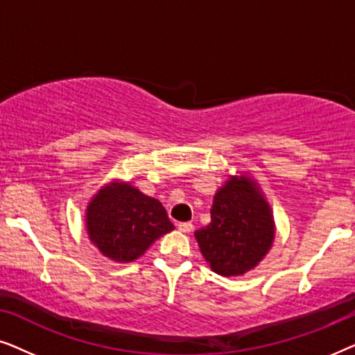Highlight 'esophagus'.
<instances>
[{
  "label": "esophagus",
  "mask_w": 355,
  "mask_h": 355,
  "mask_svg": "<svg viewBox=\"0 0 355 355\" xmlns=\"http://www.w3.org/2000/svg\"><path fill=\"white\" fill-rule=\"evenodd\" d=\"M178 230L184 232V234H189V232L193 230V226H192V223H179Z\"/></svg>",
  "instance_id": "34e87169"
}]
</instances>
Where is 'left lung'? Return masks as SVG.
<instances>
[{
	"instance_id": "left-lung-1",
	"label": "left lung",
	"mask_w": 355,
	"mask_h": 355,
	"mask_svg": "<svg viewBox=\"0 0 355 355\" xmlns=\"http://www.w3.org/2000/svg\"><path fill=\"white\" fill-rule=\"evenodd\" d=\"M210 215V225L193 236L215 273L226 278L245 275L273 247V210L260 184L249 174L226 179L213 197Z\"/></svg>"
}]
</instances>
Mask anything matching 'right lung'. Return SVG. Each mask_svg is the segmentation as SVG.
I'll return each mask as SVG.
<instances>
[{
  "mask_svg": "<svg viewBox=\"0 0 355 355\" xmlns=\"http://www.w3.org/2000/svg\"><path fill=\"white\" fill-rule=\"evenodd\" d=\"M89 239L106 259L129 263L142 257L159 237L174 230L157 198L123 179L100 187L85 208Z\"/></svg>",
  "mask_w": 355,
  "mask_h": 355,
  "instance_id": "1",
  "label": "right lung"
}]
</instances>
